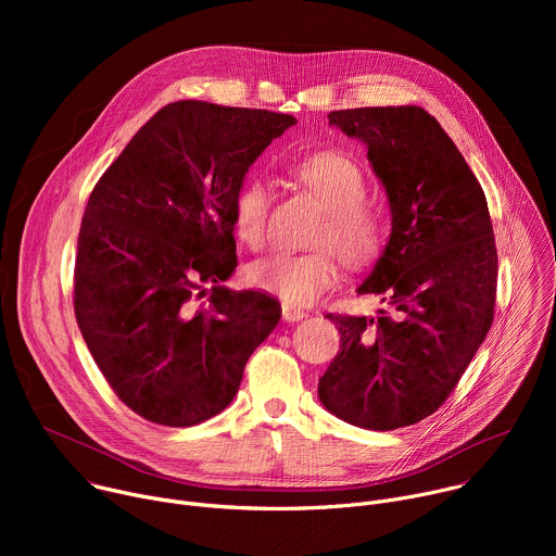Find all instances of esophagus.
I'll list each match as a JSON object with an SVG mask.
<instances>
[{
    "label": "esophagus",
    "instance_id": "34e87169",
    "mask_svg": "<svg viewBox=\"0 0 556 556\" xmlns=\"http://www.w3.org/2000/svg\"><path fill=\"white\" fill-rule=\"evenodd\" d=\"M281 316H283V321H288V324H296V321H301L303 316H307L301 307H294V305H288V303H283L281 305Z\"/></svg>",
    "mask_w": 556,
    "mask_h": 556
}]
</instances>
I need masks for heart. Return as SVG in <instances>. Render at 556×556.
I'll return each instance as SVG.
<instances>
[{"mask_svg": "<svg viewBox=\"0 0 556 556\" xmlns=\"http://www.w3.org/2000/svg\"><path fill=\"white\" fill-rule=\"evenodd\" d=\"M296 182L319 202L324 219L312 235L309 253H275L249 266V281L288 305H307L339 279V257L363 266L378 253L380 226L363 204L367 185L352 157L334 151L314 153L292 169ZM270 193L264 180L249 178L232 195V228L237 240L251 251H262L268 237ZM333 251L330 252L329 249Z\"/></svg>", "mask_w": 556, "mask_h": 556, "instance_id": "obj_1", "label": "heart"}]
</instances>
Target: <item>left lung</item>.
<instances>
[{"instance_id":"obj_1","label":"left lung","mask_w":556,"mask_h":556,"mask_svg":"<svg viewBox=\"0 0 556 556\" xmlns=\"http://www.w3.org/2000/svg\"><path fill=\"white\" fill-rule=\"evenodd\" d=\"M367 144L391 211L389 242L358 294L378 316L328 314L341 350L319 401L371 431L416 425L448 399L486 339L497 296V249L486 195L440 123L416 105L328 114Z\"/></svg>"}]
</instances>
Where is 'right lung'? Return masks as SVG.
I'll list each match as a JSON object with an SVG mask.
<instances>
[{"label":"right lung","instance_id":"obj_1","mask_svg":"<svg viewBox=\"0 0 556 556\" xmlns=\"http://www.w3.org/2000/svg\"><path fill=\"white\" fill-rule=\"evenodd\" d=\"M290 114L178 101L155 112L97 182L78 230L74 314L118 399L165 427L224 412L279 301L235 292L232 195ZM214 288L206 304L197 305Z\"/></svg>","mask_w":556,"mask_h":556}]
</instances>
